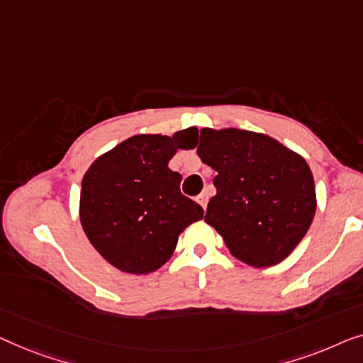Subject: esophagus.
<instances>
[{"mask_svg": "<svg viewBox=\"0 0 363 363\" xmlns=\"http://www.w3.org/2000/svg\"><path fill=\"white\" fill-rule=\"evenodd\" d=\"M197 202L201 203L202 208H207V202H208V194H207V192H202L201 196L197 197Z\"/></svg>", "mask_w": 363, "mask_h": 363, "instance_id": "1", "label": "esophagus"}]
</instances>
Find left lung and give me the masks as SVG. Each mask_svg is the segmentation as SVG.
Masks as SVG:
<instances>
[{
	"label": "left lung",
	"instance_id": "8db88e82",
	"mask_svg": "<svg viewBox=\"0 0 363 363\" xmlns=\"http://www.w3.org/2000/svg\"><path fill=\"white\" fill-rule=\"evenodd\" d=\"M197 155L217 171L206 222L233 257L255 268L283 262L315 213L308 162L273 138L237 128H202Z\"/></svg>",
	"mask_w": 363,
	"mask_h": 363
}]
</instances>
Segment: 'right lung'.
I'll return each mask as SVG.
<instances>
[{"label":"right lung","instance_id":"right-lung-1","mask_svg":"<svg viewBox=\"0 0 363 363\" xmlns=\"http://www.w3.org/2000/svg\"><path fill=\"white\" fill-rule=\"evenodd\" d=\"M196 145L194 126L174 136L136 135L101 155L85 172L82 227L115 268L133 274L161 268L184 228L203 217L202 207L182 196V176L167 167L177 150Z\"/></svg>","mask_w":363,"mask_h":363}]
</instances>
